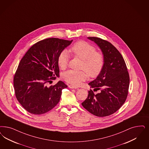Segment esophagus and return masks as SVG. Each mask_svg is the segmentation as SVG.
Listing matches in <instances>:
<instances>
[{
	"label": "esophagus",
	"mask_w": 149,
	"mask_h": 149,
	"mask_svg": "<svg viewBox=\"0 0 149 149\" xmlns=\"http://www.w3.org/2000/svg\"><path fill=\"white\" fill-rule=\"evenodd\" d=\"M69 87H70V88H75V89L78 88V87H77V86H73V85H69Z\"/></svg>",
	"instance_id": "34e87169"
}]
</instances>
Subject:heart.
Returning <instances> with one entry per match:
<instances>
[{
    "label": "heart",
    "instance_id": "1",
    "mask_svg": "<svg viewBox=\"0 0 149 149\" xmlns=\"http://www.w3.org/2000/svg\"><path fill=\"white\" fill-rule=\"evenodd\" d=\"M73 56L82 61L80 69L84 70H69L63 74V79L74 86H79L85 81L88 75L96 77L102 70L104 64V57L101 52L97 51L96 47L86 41H80L75 43L69 50ZM69 54L67 50L62 51L58 57L59 67L64 69L68 65Z\"/></svg>",
    "mask_w": 149,
    "mask_h": 149
}]
</instances>
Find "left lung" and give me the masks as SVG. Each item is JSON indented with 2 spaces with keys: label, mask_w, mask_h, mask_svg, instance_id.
Segmentation results:
<instances>
[{
  "label": "left lung",
  "mask_w": 149,
  "mask_h": 149,
  "mask_svg": "<svg viewBox=\"0 0 149 149\" xmlns=\"http://www.w3.org/2000/svg\"><path fill=\"white\" fill-rule=\"evenodd\" d=\"M101 49L104 57L102 70L88 84L91 88L87 98L81 103L89 112L97 117H106L117 111L125 102L129 86V75L123 57L118 49L107 41L88 37Z\"/></svg>",
  "instance_id": "1"
}]
</instances>
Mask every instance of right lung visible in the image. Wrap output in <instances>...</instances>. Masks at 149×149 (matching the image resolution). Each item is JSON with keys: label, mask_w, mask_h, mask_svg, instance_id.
Listing matches in <instances>:
<instances>
[{"label": "right lung", "mask_w": 149, "mask_h": 149, "mask_svg": "<svg viewBox=\"0 0 149 149\" xmlns=\"http://www.w3.org/2000/svg\"><path fill=\"white\" fill-rule=\"evenodd\" d=\"M72 40L49 38L31 46L21 59L14 77L16 97L29 113L42 114L59 102L67 85L62 81L47 87L59 75L58 57Z\"/></svg>", "instance_id": "add662e5"}]
</instances>
